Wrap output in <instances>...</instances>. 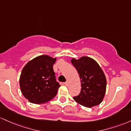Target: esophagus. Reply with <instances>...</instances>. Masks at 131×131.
I'll return each instance as SVG.
<instances>
[{
  "label": "esophagus",
  "instance_id": "obj_1",
  "mask_svg": "<svg viewBox=\"0 0 131 131\" xmlns=\"http://www.w3.org/2000/svg\"><path fill=\"white\" fill-rule=\"evenodd\" d=\"M65 85H66V86H68V85H69V82L68 81L66 82H65Z\"/></svg>",
  "mask_w": 131,
  "mask_h": 131
}]
</instances>
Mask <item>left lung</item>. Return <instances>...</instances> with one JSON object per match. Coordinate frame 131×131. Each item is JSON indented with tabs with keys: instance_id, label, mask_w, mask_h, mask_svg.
Here are the masks:
<instances>
[{
	"instance_id": "obj_1",
	"label": "left lung",
	"mask_w": 131,
	"mask_h": 131,
	"mask_svg": "<svg viewBox=\"0 0 131 131\" xmlns=\"http://www.w3.org/2000/svg\"><path fill=\"white\" fill-rule=\"evenodd\" d=\"M71 62L80 77L81 91L73 100L79 105L92 108L102 102L106 89V79L101 67L93 59L82 56L72 58Z\"/></svg>"
}]
</instances>
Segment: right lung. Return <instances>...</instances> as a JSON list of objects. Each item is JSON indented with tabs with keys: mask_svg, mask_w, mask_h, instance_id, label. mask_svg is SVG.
<instances>
[{
	"mask_svg": "<svg viewBox=\"0 0 131 131\" xmlns=\"http://www.w3.org/2000/svg\"><path fill=\"white\" fill-rule=\"evenodd\" d=\"M56 59L48 55L39 56L22 69L20 89L22 95L31 103H45L56 95L61 86L56 80L53 70Z\"/></svg>",
	"mask_w": 131,
	"mask_h": 131,
	"instance_id": "1",
	"label": "right lung"
}]
</instances>
